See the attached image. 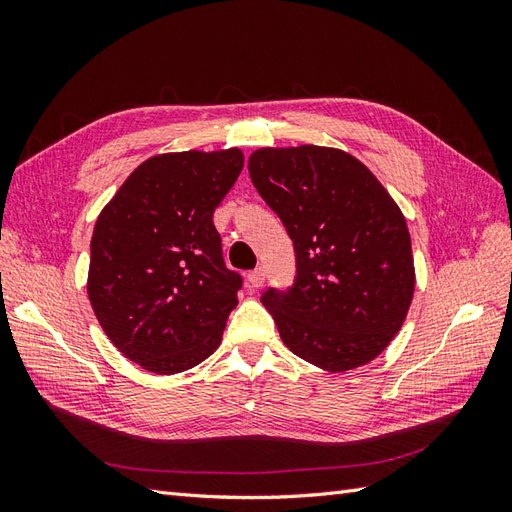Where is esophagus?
Returning a JSON list of instances; mask_svg holds the SVG:
<instances>
[{"mask_svg": "<svg viewBox=\"0 0 512 512\" xmlns=\"http://www.w3.org/2000/svg\"><path fill=\"white\" fill-rule=\"evenodd\" d=\"M265 269H254V271H250L247 273V282H250V288H262V284H265Z\"/></svg>", "mask_w": 512, "mask_h": 512, "instance_id": "34e87169", "label": "esophagus"}]
</instances>
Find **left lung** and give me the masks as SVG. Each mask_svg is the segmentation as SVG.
Wrapping results in <instances>:
<instances>
[{
	"instance_id": "8db88e82",
	"label": "left lung",
	"mask_w": 512,
	"mask_h": 512,
	"mask_svg": "<svg viewBox=\"0 0 512 512\" xmlns=\"http://www.w3.org/2000/svg\"><path fill=\"white\" fill-rule=\"evenodd\" d=\"M247 168L297 254L292 288L260 297L282 342L333 374L374 361L399 333L414 294L404 213L342 149L262 147Z\"/></svg>"
}]
</instances>
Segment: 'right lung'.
Returning <instances> with one entry per match:
<instances>
[{
    "instance_id": "right-lung-1",
    "label": "right lung",
    "mask_w": 512,
    "mask_h": 512,
    "mask_svg": "<svg viewBox=\"0 0 512 512\" xmlns=\"http://www.w3.org/2000/svg\"><path fill=\"white\" fill-rule=\"evenodd\" d=\"M241 149L160 153L123 181L96 220L87 294L115 348L153 374H179L222 342L241 275L226 269L213 211Z\"/></svg>"
}]
</instances>
